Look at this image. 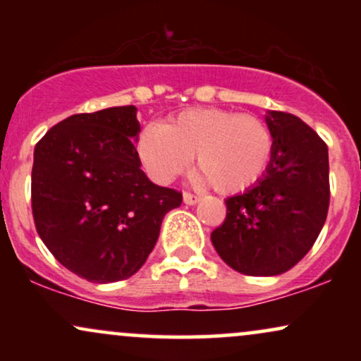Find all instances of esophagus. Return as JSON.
I'll list each match as a JSON object with an SVG mask.
<instances>
[{
    "instance_id": "obj_1",
    "label": "esophagus",
    "mask_w": 361,
    "mask_h": 361,
    "mask_svg": "<svg viewBox=\"0 0 361 361\" xmlns=\"http://www.w3.org/2000/svg\"><path fill=\"white\" fill-rule=\"evenodd\" d=\"M198 200H200V198L195 197L192 193H183V202L186 205H197Z\"/></svg>"
}]
</instances>
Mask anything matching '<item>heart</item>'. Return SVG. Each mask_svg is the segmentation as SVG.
Returning <instances> with one entry per match:
<instances>
[{"instance_id":"1","label":"heart","mask_w":361,"mask_h":361,"mask_svg":"<svg viewBox=\"0 0 361 361\" xmlns=\"http://www.w3.org/2000/svg\"><path fill=\"white\" fill-rule=\"evenodd\" d=\"M140 164L161 185L186 171L195 154L204 183L224 195L241 193L264 176L273 154V135L252 115L221 109H192L161 126L149 123L137 137Z\"/></svg>"}]
</instances>
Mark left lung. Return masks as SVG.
<instances>
[{
    "mask_svg": "<svg viewBox=\"0 0 361 361\" xmlns=\"http://www.w3.org/2000/svg\"><path fill=\"white\" fill-rule=\"evenodd\" d=\"M273 135L267 173L226 200L227 217L210 234L226 264L243 275L288 271L316 243L329 209L327 146L299 117L268 110Z\"/></svg>",
    "mask_w": 361,
    "mask_h": 361,
    "instance_id": "8db88e82",
    "label": "left lung"
}]
</instances>
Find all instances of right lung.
<instances>
[{"mask_svg":"<svg viewBox=\"0 0 361 361\" xmlns=\"http://www.w3.org/2000/svg\"><path fill=\"white\" fill-rule=\"evenodd\" d=\"M134 105L78 114L54 126L34 151L37 233L62 267L94 283L140 270L181 193L140 169Z\"/></svg>","mask_w":361,"mask_h":361,"instance_id":"add662e5","label":"right lung"}]
</instances>
